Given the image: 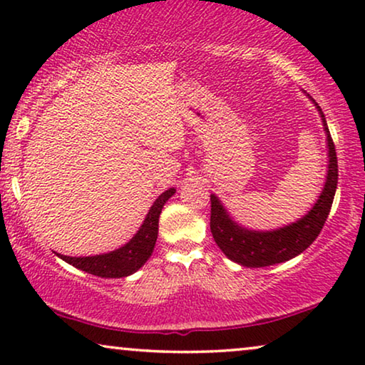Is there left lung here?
<instances>
[{
	"label": "left lung",
	"mask_w": 365,
	"mask_h": 365,
	"mask_svg": "<svg viewBox=\"0 0 365 365\" xmlns=\"http://www.w3.org/2000/svg\"><path fill=\"white\" fill-rule=\"evenodd\" d=\"M319 108V106H317ZM321 113L324 129L327 133V146H329V171L327 181L322 189L321 197L316 202L307 216L299 219L297 222L286 226L277 231L271 232H257L247 231L229 217L226 209L219 202V199L211 196V232L219 249L231 259V261L241 264L246 267H266L272 264H279L289 259L296 257L297 254L311 246L316 241L319 232L322 231L324 224L327 221L329 212H331L334 194L337 187V156L336 146L329 133L326 118Z\"/></svg>",
	"instance_id": "left-lung-1"
}]
</instances>
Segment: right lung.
<instances>
[{"label":"right lung","instance_id":"add662e5","mask_svg":"<svg viewBox=\"0 0 365 365\" xmlns=\"http://www.w3.org/2000/svg\"><path fill=\"white\" fill-rule=\"evenodd\" d=\"M174 194V187L164 191L149 209L146 219H144L141 229L136 236L129 241L126 246L116 249L109 254L91 257H69L58 254L63 261H66L71 266L86 271L93 276L99 277H126L129 274L136 272L139 267L144 266V262L151 257L154 244L158 239V224L159 214L163 211V206Z\"/></svg>","mask_w":365,"mask_h":365}]
</instances>
